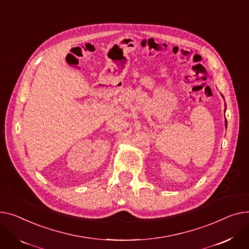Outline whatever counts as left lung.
I'll use <instances>...</instances> for the list:
<instances>
[{"mask_svg": "<svg viewBox=\"0 0 249 249\" xmlns=\"http://www.w3.org/2000/svg\"><path fill=\"white\" fill-rule=\"evenodd\" d=\"M225 110H226V104H225ZM225 127H227V121H226V118H225Z\"/></svg>", "mask_w": 249, "mask_h": 249, "instance_id": "left-lung-1", "label": "left lung"}]
</instances>
